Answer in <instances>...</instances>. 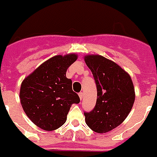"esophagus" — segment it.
<instances>
[{
    "label": "esophagus",
    "mask_w": 157,
    "mask_h": 157,
    "mask_svg": "<svg viewBox=\"0 0 157 157\" xmlns=\"http://www.w3.org/2000/svg\"><path fill=\"white\" fill-rule=\"evenodd\" d=\"M78 96H79V99L82 101V99H83V92H80V93L78 94Z\"/></svg>",
    "instance_id": "1"
}]
</instances>
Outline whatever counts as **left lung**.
Returning a JSON list of instances; mask_svg holds the SVG:
<instances>
[{
	"label": "left lung",
	"instance_id": "left-lung-1",
	"mask_svg": "<svg viewBox=\"0 0 157 157\" xmlns=\"http://www.w3.org/2000/svg\"><path fill=\"white\" fill-rule=\"evenodd\" d=\"M97 88L94 108L84 112L88 126L96 133H107L126 119L133 107L135 92L131 77L119 65L100 55H87Z\"/></svg>",
	"mask_w": 157,
	"mask_h": 157
}]
</instances>
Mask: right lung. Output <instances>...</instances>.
<instances>
[{
	"label": "right lung",
	"mask_w": 157,
	"mask_h": 157,
	"mask_svg": "<svg viewBox=\"0 0 157 157\" xmlns=\"http://www.w3.org/2000/svg\"><path fill=\"white\" fill-rule=\"evenodd\" d=\"M78 55L55 56L38 67L21 84L20 102L33 123L45 131L63 126L71 105L79 103L72 89V80L66 77L67 68Z\"/></svg>",
	"instance_id": "1"
}]
</instances>
